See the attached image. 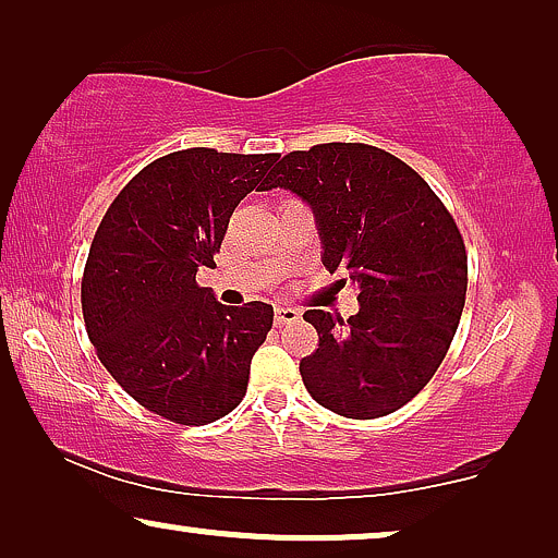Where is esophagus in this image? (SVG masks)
Returning a JSON list of instances; mask_svg holds the SVG:
<instances>
[{
  "label": "esophagus",
  "instance_id": "1",
  "mask_svg": "<svg viewBox=\"0 0 558 558\" xmlns=\"http://www.w3.org/2000/svg\"><path fill=\"white\" fill-rule=\"evenodd\" d=\"M300 319V312H296L294 307H277L274 310V323H277V327H284V325H292Z\"/></svg>",
  "mask_w": 558,
  "mask_h": 558
}]
</instances>
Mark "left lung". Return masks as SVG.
<instances>
[{
  "mask_svg": "<svg viewBox=\"0 0 558 558\" xmlns=\"http://www.w3.org/2000/svg\"><path fill=\"white\" fill-rule=\"evenodd\" d=\"M312 205L323 264L357 287V315L307 310L319 348L302 357L319 407L348 418L393 414L445 361L468 294V251L452 213L391 151L361 142L289 151L264 187Z\"/></svg>",
  "mask_w": 558,
  "mask_h": 558,
  "instance_id": "8db88e82",
  "label": "left lung"
}]
</instances>
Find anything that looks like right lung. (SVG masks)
Listing matches in <instances>:
<instances>
[{"label":"right lung","instance_id":"add662e5","mask_svg":"<svg viewBox=\"0 0 558 558\" xmlns=\"http://www.w3.org/2000/svg\"><path fill=\"white\" fill-rule=\"evenodd\" d=\"M277 155L180 149L113 197L81 281L88 340L113 380L151 414L203 426L246 396L251 357L274 307H226L195 281L223 243L235 205Z\"/></svg>","mask_w":558,"mask_h":558}]
</instances>
